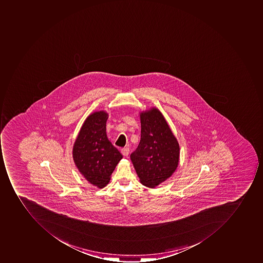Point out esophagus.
<instances>
[{
    "mask_svg": "<svg viewBox=\"0 0 263 263\" xmlns=\"http://www.w3.org/2000/svg\"><path fill=\"white\" fill-rule=\"evenodd\" d=\"M121 153L124 156H127L129 154V148L128 147H125V148H122L121 150Z\"/></svg>",
    "mask_w": 263,
    "mask_h": 263,
    "instance_id": "1",
    "label": "esophagus"
}]
</instances>
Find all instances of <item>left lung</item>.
Segmentation results:
<instances>
[{"mask_svg":"<svg viewBox=\"0 0 263 263\" xmlns=\"http://www.w3.org/2000/svg\"><path fill=\"white\" fill-rule=\"evenodd\" d=\"M141 141L130 155L140 182L154 188L177 169L180 148L163 114L156 107L140 112Z\"/></svg>","mask_w":263,"mask_h":263,"instance_id":"obj_1","label":"left lung"}]
</instances>
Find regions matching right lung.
Segmentation results:
<instances>
[{"label": "right lung", "instance_id": "obj_1", "mask_svg": "<svg viewBox=\"0 0 263 263\" xmlns=\"http://www.w3.org/2000/svg\"><path fill=\"white\" fill-rule=\"evenodd\" d=\"M108 113L98 110L84 120L72 147V158L83 177L98 188L108 184L122 155L106 132Z\"/></svg>", "mask_w": 263, "mask_h": 263}]
</instances>
